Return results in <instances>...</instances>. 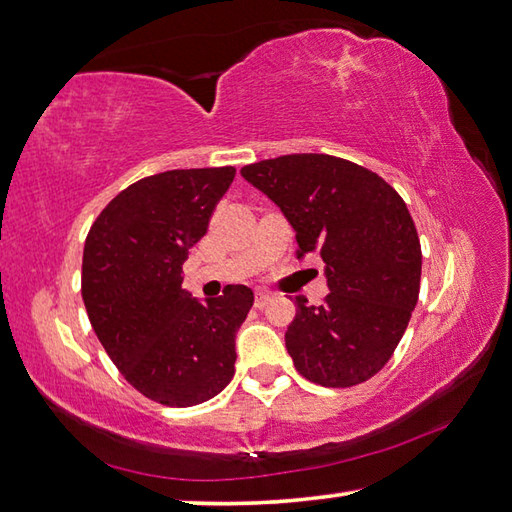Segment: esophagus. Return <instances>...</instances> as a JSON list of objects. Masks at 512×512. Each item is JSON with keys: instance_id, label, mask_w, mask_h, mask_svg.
<instances>
[{"instance_id": "esophagus-1", "label": "esophagus", "mask_w": 512, "mask_h": 512, "mask_svg": "<svg viewBox=\"0 0 512 512\" xmlns=\"http://www.w3.org/2000/svg\"><path fill=\"white\" fill-rule=\"evenodd\" d=\"M270 301H272V294H270V292H256L254 306H256V308H265Z\"/></svg>"}]
</instances>
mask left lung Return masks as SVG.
<instances>
[{
	"mask_svg": "<svg viewBox=\"0 0 512 512\" xmlns=\"http://www.w3.org/2000/svg\"><path fill=\"white\" fill-rule=\"evenodd\" d=\"M240 175L279 206L303 254L326 263V301L299 294L285 333L297 371L333 389L373 378L418 303L423 254L407 204L373 170L333 155H283Z\"/></svg>",
	"mask_w": 512,
	"mask_h": 512,
	"instance_id": "obj_1",
	"label": "left lung"
}]
</instances>
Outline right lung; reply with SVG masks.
<instances>
[{"instance_id": "add662e5", "label": "right lung", "mask_w": 512, "mask_h": 512, "mask_svg": "<svg viewBox=\"0 0 512 512\" xmlns=\"http://www.w3.org/2000/svg\"><path fill=\"white\" fill-rule=\"evenodd\" d=\"M236 168H188L143 177L105 206L83 251L89 321L134 389L166 407H193L227 387L236 333L254 306L247 285L200 301L182 265L233 182Z\"/></svg>"}]
</instances>
